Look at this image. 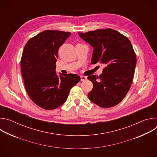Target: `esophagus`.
<instances>
[{
	"mask_svg": "<svg viewBox=\"0 0 157 157\" xmlns=\"http://www.w3.org/2000/svg\"><path fill=\"white\" fill-rule=\"evenodd\" d=\"M80 78H81V81H85V80L87 79V77L84 76H81Z\"/></svg>",
	"mask_w": 157,
	"mask_h": 157,
	"instance_id": "34e87169",
	"label": "esophagus"
}]
</instances>
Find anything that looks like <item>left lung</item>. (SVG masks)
Here are the masks:
<instances>
[{"label":"left lung","instance_id":"8db88e82","mask_svg":"<svg viewBox=\"0 0 157 157\" xmlns=\"http://www.w3.org/2000/svg\"><path fill=\"white\" fill-rule=\"evenodd\" d=\"M78 35L94 48L91 63L105 66L99 76L93 75L87 77L93 84L88 93L89 99L101 107L117 105L129 91L137 63L130 40L111 29Z\"/></svg>","mask_w":157,"mask_h":157}]
</instances>
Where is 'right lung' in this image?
<instances>
[{
    "instance_id": "right-lung-1",
    "label": "right lung",
    "mask_w": 157,
    "mask_h": 157,
    "mask_svg": "<svg viewBox=\"0 0 157 157\" xmlns=\"http://www.w3.org/2000/svg\"><path fill=\"white\" fill-rule=\"evenodd\" d=\"M70 35L68 32L45 30L30 38L24 47L20 64L26 91L44 109L61 106L80 81L77 75L59 73L58 76L55 71L58 49Z\"/></svg>"
}]
</instances>
